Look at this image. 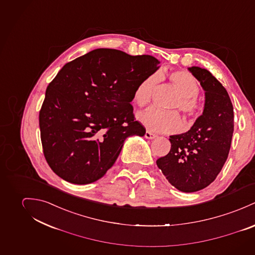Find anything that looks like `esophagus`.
<instances>
[{
    "label": "esophagus",
    "mask_w": 255,
    "mask_h": 255,
    "mask_svg": "<svg viewBox=\"0 0 255 255\" xmlns=\"http://www.w3.org/2000/svg\"><path fill=\"white\" fill-rule=\"evenodd\" d=\"M144 137H145L146 139L152 140V139H154L156 136H155L153 133H151V132H149V131H146V132H145V134H144Z\"/></svg>",
    "instance_id": "1"
}]
</instances>
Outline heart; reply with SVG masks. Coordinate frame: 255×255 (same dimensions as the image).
Masks as SVG:
<instances>
[{
    "mask_svg": "<svg viewBox=\"0 0 255 255\" xmlns=\"http://www.w3.org/2000/svg\"><path fill=\"white\" fill-rule=\"evenodd\" d=\"M170 82L180 94L172 109L180 110L188 117L198 116L201 107L197 100L199 94L198 80L188 71L178 70L170 74ZM158 82L157 75H149L141 81L134 91V102L139 107H145L151 101L154 89ZM138 119L147 129L159 133H173L183 126V120L176 112H161L154 108L138 114Z\"/></svg>",
    "mask_w": 255,
    "mask_h": 255,
    "instance_id": "1",
    "label": "heart"
}]
</instances>
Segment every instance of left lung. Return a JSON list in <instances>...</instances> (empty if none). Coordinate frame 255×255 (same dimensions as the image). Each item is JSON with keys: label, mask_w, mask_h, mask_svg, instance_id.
<instances>
[{"label": "left lung", "mask_w": 255, "mask_h": 255, "mask_svg": "<svg viewBox=\"0 0 255 255\" xmlns=\"http://www.w3.org/2000/svg\"><path fill=\"white\" fill-rule=\"evenodd\" d=\"M188 69L205 92L203 113L188 132L170 136V151L156 164L172 186L193 193L210 185L226 162L234 132V109L226 89L207 69Z\"/></svg>", "instance_id": "obj_1"}]
</instances>
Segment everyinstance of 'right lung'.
<instances>
[{"mask_svg": "<svg viewBox=\"0 0 255 255\" xmlns=\"http://www.w3.org/2000/svg\"><path fill=\"white\" fill-rule=\"evenodd\" d=\"M158 64L151 56L97 49L60 69L39 114L44 155L57 176L93 183L114 165L126 138L145 134L130 103Z\"/></svg>", "mask_w": 255, "mask_h": 255, "instance_id": "obj_1", "label": "right lung"}]
</instances>
